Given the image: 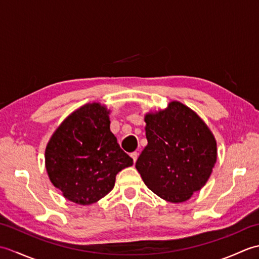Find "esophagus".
<instances>
[{"label": "esophagus", "mask_w": 259, "mask_h": 259, "mask_svg": "<svg viewBox=\"0 0 259 259\" xmlns=\"http://www.w3.org/2000/svg\"><path fill=\"white\" fill-rule=\"evenodd\" d=\"M131 158H133L134 159V162H136L137 161V159H138V156H139V153L138 152H137V151H135V152H133V153H131Z\"/></svg>", "instance_id": "esophagus-1"}]
</instances>
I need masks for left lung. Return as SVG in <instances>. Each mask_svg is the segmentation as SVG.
Segmentation results:
<instances>
[{"label": "left lung", "mask_w": 259, "mask_h": 259, "mask_svg": "<svg viewBox=\"0 0 259 259\" xmlns=\"http://www.w3.org/2000/svg\"><path fill=\"white\" fill-rule=\"evenodd\" d=\"M148 145L136 168L146 186L170 202L188 200L206 185L217 160V144L207 124L185 104L172 101L147 113Z\"/></svg>", "instance_id": "8db88e82"}]
</instances>
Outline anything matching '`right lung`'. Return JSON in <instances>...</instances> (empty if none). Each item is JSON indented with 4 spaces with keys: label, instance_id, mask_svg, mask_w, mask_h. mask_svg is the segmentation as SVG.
Instances as JSON below:
<instances>
[{
    "label": "right lung",
    "instance_id": "add662e5",
    "mask_svg": "<svg viewBox=\"0 0 259 259\" xmlns=\"http://www.w3.org/2000/svg\"><path fill=\"white\" fill-rule=\"evenodd\" d=\"M108 114L100 103L85 104L60 124L47 146L49 178L79 205H91L108 195L117 174L134 163L110 131Z\"/></svg>",
    "mask_w": 259,
    "mask_h": 259
}]
</instances>
